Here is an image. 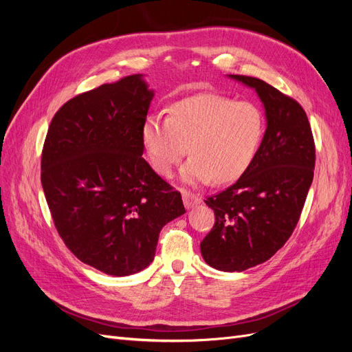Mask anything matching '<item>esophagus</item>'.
Instances as JSON below:
<instances>
[{
	"label": "esophagus",
	"mask_w": 352,
	"mask_h": 352,
	"mask_svg": "<svg viewBox=\"0 0 352 352\" xmlns=\"http://www.w3.org/2000/svg\"><path fill=\"white\" fill-rule=\"evenodd\" d=\"M182 198H184V204L185 207L189 208H194L195 206H198L201 202V197L195 195L192 192H188V190H182Z\"/></svg>",
	"instance_id": "1"
}]
</instances>
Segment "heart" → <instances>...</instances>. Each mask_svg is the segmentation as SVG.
I'll list each match as a JSON object with an SVG mask.
<instances>
[{
    "mask_svg": "<svg viewBox=\"0 0 352 352\" xmlns=\"http://www.w3.org/2000/svg\"><path fill=\"white\" fill-rule=\"evenodd\" d=\"M263 133V114L254 104L202 94L176 102L168 117L148 116L142 142L158 173L168 175L188 151L180 170L185 184H229L247 172Z\"/></svg>",
    "mask_w": 352,
    "mask_h": 352,
    "instance_id": "heart-1",
    "label": "heart"
}]
</instances>
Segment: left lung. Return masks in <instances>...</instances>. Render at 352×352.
Masks as SVG:
<instances>
[{"label": "left lung", "mask_w": 352, "mask_h": 352, "mask_svg": "<svg viewBox=\"0 0 352 352\" xmlns=\"http://www.w3.org/2000/svg\"><path fill=\"white\" fill-rule=\"evenodd\" d=\"M229 78L257 92L267 127L247 172L206 201L216 223L201 242V254L217 270L243 272L267 261L292 235L313 182L316 148L295 100L261 79Z\"/></svg>", "instance_id": "8db88e82"}]
</instances>
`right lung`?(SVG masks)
<instances>
[{
  "mask_svg": "<svg viewBox=\"0 0 352 352\" xmlns=\"http://www.w3.org/2000/svg\"><path fill=\"white\" fill-rule=\"evenodd\" d=\"M153 97L144 74L83 92L52 117L42 150L41 182L58 235L105 274L148 267L160 230L185 212L142 157Z\"/></svg>",
  "mask_w": 352,
  "mask_h": 352,
  "instance_id": "1",
  "label": "right lung"
}]
</instances>
